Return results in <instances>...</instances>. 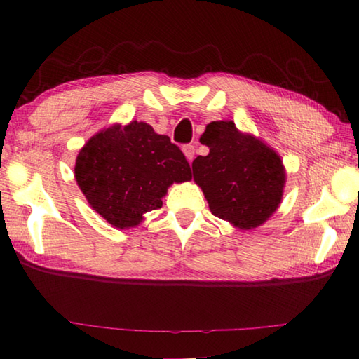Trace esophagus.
<instances>
[{
    "label": "esophagus",
    "mask_w": 359,
    "mask_h": 359,
    "mask_svg": "<svg viewBox=\"0 0 359 359\" xmlns=\"http://www.w3.org/2000/svg\"><path fill=\"white\" fill-rule=\"evenodd\" d=\"M182 151H184V154H185L187 160L191 163L193 161V156H194V145L187 144V145H184V147H182Z\"/></svg>",
    "instance_id": "esophagus-1"
}]
</instances>
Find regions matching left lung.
I'll list each match as a JSON object with an SVG mask.
<instances>
[{
	"instance_id": "8db88e82",
	"label": "left lung",
	"mask_w": 359,
	"mask_h": 359,
	"mask_svg": "<svg viewBox=\"0 0 359 359\" xmlns=\"http://www.w3.org/2000/svg\"><path fill=\"white\" fill-rule=\"evenodd\" d=\"M199 141L209 154L193 161V179L212 214L239 229L263 224L283 196L287 175L280 156L229 120L212 121Z\"/></svg>"
}]
</instances>
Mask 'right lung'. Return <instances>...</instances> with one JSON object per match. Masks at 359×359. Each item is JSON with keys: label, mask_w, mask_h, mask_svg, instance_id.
Masks as SVG:
<instances>
[{"label": "right lung", "mask_w": 359, "mask_h": 359, "mask_svg": "<svg viewBox=\"0 0 359 359\" xmlns=\"http://www.w3.org/2000/svg\"><path fill=\"white\" fill-rule=\"evenodd\" d=\"M76 180L93 210L112 226H137L160 209L174 182L191 179L185 155L144 121L115 123L88 139L76 160Z\"/></svg>", "instance_id": "obj_1"}]
</instances>
